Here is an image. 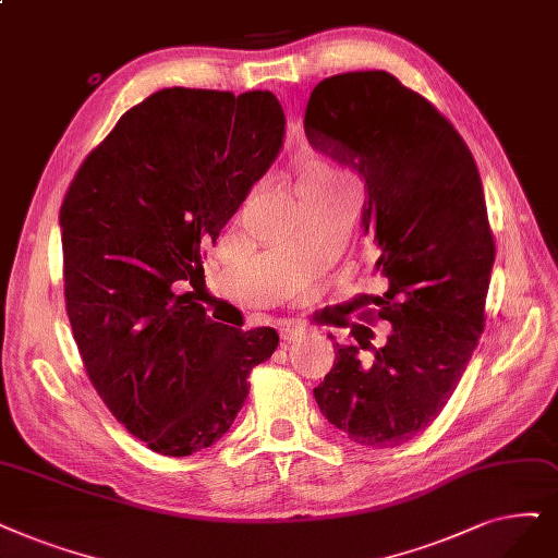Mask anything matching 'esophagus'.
I'll list each match as a JSON object with an SVG mask.
<instances>
[{
    "label": "esophagus",
    "instance_id": "34e87169",
    "mask_svg": "<svg viewBox=\"0 0 558 558\" xmlns=\"http://www.w3.org/2000/svg\"><path fill=\"white\" fill-rule=\"evenodd\" d=\"M303 333H305V328L299 326V324H294V322L280 324V338H282L284 342H294V340H299Z\"/></svg>",
    "mask_w": 558,
    "mask_h": 558
}]
</instances>
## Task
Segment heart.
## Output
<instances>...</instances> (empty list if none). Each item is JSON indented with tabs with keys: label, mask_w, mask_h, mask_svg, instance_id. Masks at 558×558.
<instances>
[{
	"label": "heart",
	"mask_w": 558,
	"mask_h": 558,
	"mask_svg": "<svg viewBox=\"0 0 558 558\" xmlns=\"http://www.w3.org/2000/svg\"><path fill=\"white\" fill-rule=\"evenodd\" d=\"M307 177L313 181V189L317 191H326V193H333V191H342L349 185V179L333 172L331 168H326L324 162H307Z\"/></svg>",
	"instance_id": "1"
}]
</instances>
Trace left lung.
<instances>
[{"mask_svg": "<svg viewBox=\"0 0 558 558\" xmlns=\"http://www.w3.org/2000/svg\"><path fill=\"white\" fill-rule=\"evenodd\" d=\"M303 126L315 151L365 179L361 225L388 284L373 303L390 324L379 349L363 324L359 344L336 342L315 400L352 441L400 446L441 414L483 333L494 239L481 174L450 121L386 71L322 80Z\"/></svg>", "mask_w": 558, "mask_h": 558, "instance_id": "1", "label": "left lung"}]
</instances>
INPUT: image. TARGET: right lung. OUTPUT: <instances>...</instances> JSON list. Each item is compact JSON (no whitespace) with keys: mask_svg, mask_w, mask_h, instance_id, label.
<instances>
[{"mask_svg":"<svg viewBox=\"0 0 558 558\" xmlns=\"http://www.w3.org/2000/svg\"><path fill=\"white\" fill-rule=\"evenodd\" d=\"M271 92L160 89L80 165L59 211L64 294L82 363L112 416L154 452L185 458L232 427L276 328L206 317L195 290L216 243L278 158ZM193 283L191 293L178 290Z\"/></svg>","mask_w":558,"mask_h":558,"instance_id":"add662e5","label":"right lung"}]
</instances>
